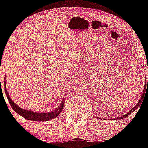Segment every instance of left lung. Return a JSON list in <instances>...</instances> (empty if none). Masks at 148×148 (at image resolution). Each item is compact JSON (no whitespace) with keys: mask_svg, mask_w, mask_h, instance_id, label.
Returning a JSON list of instances; mask_svg holds the SVG:
<instances>
[{"mask_svg":"<svg viewBox=\"0 0 148 148\" xmlns=\"http://www.w3.org/2000/svg\"><path fill=\"white\" fill-rule=\"evenodd\" d=\"M146 86H148V79H147V82H145V86H144V89L145 90H143V95H142V96H141V97H140V99L138 101V102L136 103V105L133 108H132V109L130 110V111L128 112V113H126V114H125L124 115H123V116H121V117H120V118H115V120H121V119H123V118H127V117L129 116V115H130L131 113H132V112H134V111H135L136 109H137V108H138L139 106H140V105H141V102H142V100H143V97H144V95H145V87H146Z\"/></svg>","mask_w":148,"mask_h":148,"instance_id":"8db88e82","label":"left lung"}]
</instances>
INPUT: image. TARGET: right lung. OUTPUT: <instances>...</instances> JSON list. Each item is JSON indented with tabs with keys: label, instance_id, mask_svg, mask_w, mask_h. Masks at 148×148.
<instances>
[{
	"label": "right lung",
	"instance_id": "1",
	"mask_svg": "<svg viewBox=\"0 0 148 148\" xmlns=\"http://www.w3.org/2000/svg\"><path fill=\"white\" fill-rule=\"evenodd\" d=\"M4 84H5V92L8 97V101H9L10 106L12 108H13V110L17 113L18 115H20L21 116L23 117L28 120H34V121H47V120H50L51 119H53L58 115L62 111V108H63L64 106V98L61 101L60 106H59L56 110L54 111L48 112V113H37L36 111H27V110L23 109V108H20L19 106H18L11 99V98L10 97L9 94H8V92L6 89V86H5V78L4 81Z\"/></svg>",
	"mask_w": 148,
	"mask_h": 148
}]
</instances>
